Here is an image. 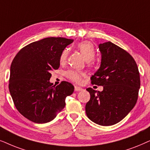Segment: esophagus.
Listing matches in <instances>:
<instances>
[{
  "label": "esophagus",
  "mask_w": 150,
  "mask_h": 150,
  "mask_svg": "<svg viewBox=\"0 0 150 150\" xmlns=\"http://www.w3.org/2000/svg\"><path fill=\"white\" fill-rule=\"evenodd\" d=\"M75 91H83V88H81V87H79V86H75Z\"/></svg>",
  "instance_id": "1"
}]
</instances>
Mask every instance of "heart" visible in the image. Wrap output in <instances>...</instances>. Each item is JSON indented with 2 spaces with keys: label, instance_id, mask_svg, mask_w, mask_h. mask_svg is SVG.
I'll return each instance as SVG.
<instances>
[{
  "label": "heart",
  "instance_id": "1",
  "mask_svg": "<svg viewBox=\"0 0 150 150\" xmlns=\"http://www.w3.org/2000/svg\"><path fill=\"white\" fill-rule=\"evenodd\" d=\"M77 49L80 51L81 54L82 55L86 60L90 62L93 60L95 56V49L93 45L90 42L84 41L81 42L77 45ZM69 51L67 49H64L61 53L59 56V61L60 62H64L67 58ZM85 75L84 73L81 71H73V70H69L66 73V76L70 80L73 81L76 83H79L81 81V78Z\"/></svg>",
  "mask_w": 150,
  "mask_h": 150
}]
</instances>
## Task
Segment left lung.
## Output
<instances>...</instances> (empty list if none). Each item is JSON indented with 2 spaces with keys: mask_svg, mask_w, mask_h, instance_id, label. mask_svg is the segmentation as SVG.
<instances>
[{
  "mask_svg": "<svg viewBox=\"0 0 150 150\" xmlns=\"http://www.w3.org/2000/svg\"><path fill=\"white\" fill-rule=\"evenodd\" d=\"M101 65L91 77L92 84L102 86L101 92L86 89L91 99L86 113L94 123L112 125L124 119L136 105L140 88V75L132 55L111 42L99 45Z\"/></svg>",
  "mask_w": 150,
  "mask_h": 150,
  "instance_id": "8db88e82",
  "label": "left lung"
}]
</instances>
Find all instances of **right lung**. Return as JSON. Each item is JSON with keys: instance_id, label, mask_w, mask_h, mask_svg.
<instances>
[{"instance_id": "1", "label": "right lung", "mask_w": 150, "mask_h": 150, "mask_svg": "<svg viewBox=\"0 0 150 150\" xmlns=\"http://www.w3.org/2000/svg\"><path fill=\"white\" fill-rule=\"evenodd\" d=\"M73 40L46 38L25 46L10 67L9 89L16 109L36 123L54 119L65 107V99L74 91L71 83L58 86L49 81L51 71L59 67L61 53Z\"/></svg>"}]
</instances>
